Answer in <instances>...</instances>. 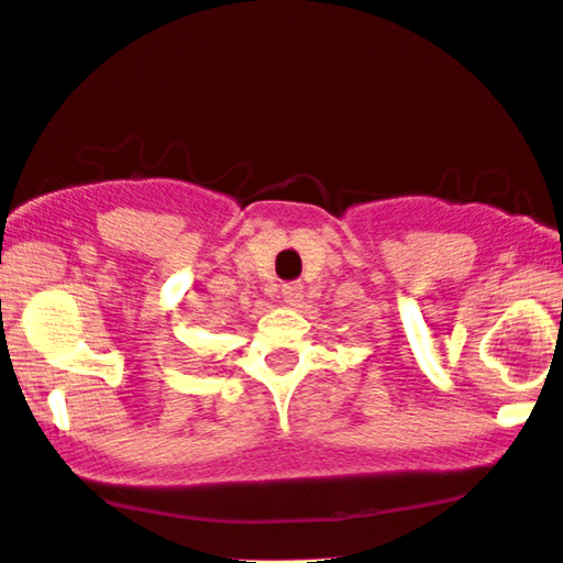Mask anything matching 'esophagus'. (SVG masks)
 Masks as SVG:
<instances>
[{
	"label": "esophagus",
	"mask_w": 563,
	"mask_h": 563,
	"mask_svg": "<svg viewBox=\"0 0 563 563\" xmlns=\"http://www.w3.org/2000/svg\"><path fill=\"white\" fill-rule=\"evenodd\" d=\"M301 296H303V286L301 283H283V298H286L288 303H298L301 301Z\"/></svg>",
	"instance_id": "34e87169"
}]
</instances>
